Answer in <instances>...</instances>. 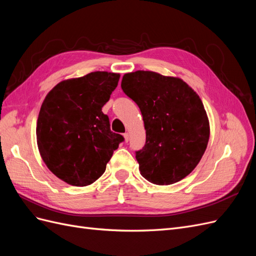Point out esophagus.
<instances>
[{
  "label": "esophagus",
  "mask_w": 256,
  "mask_h": 256,
  "mask_svg": "<svg viewBox=\"0 0 256 256\" xmlns=\"http://www.w3.org/2000/svg\"><path fill=\"white\" fill-rule=\"evenodd\" d=\"M124 138H125V142H128V141H129V134H128V132L124 134Z\"/></svg>",
  "instance_id": "34e87169"
}]
</instances>
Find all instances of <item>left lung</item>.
Segmentation results:
<instances>
[{"instance_id":"obj_1","label":"left lung","mask_w":256,"mask_h":256,"mask_svg":"<svg viewBox=\"0 0 256 256\" xmlns=\"http://www.w3.org/2000/svg\"><path fill=\"white\" fill-rule=\"evenodd\" d=\"M122 90L140 108L146 142L136 152L141 175L154 184H172L198 164L209 140L202 100L180 78L138 70L125 74Z\"/></svg>"}]
</instances>
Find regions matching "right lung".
I'll list each match as a JSON object with an SVG mask.
<instances>
[{"label": "right lung", "mask_w": 256, "mask_h": 256, "mask_svg": "<svg viewBox=\"0 0 256 256\" xmlns=\"http://www.w3.org/2000/svg\"><path fill=\"white\" fill-rule=\"evenodd\" d=\"M120 76L90 72L60 82L46 96L37 120V145L46 166L63 182L76 187L96 182L124 141L102 111Z\"/></svg>", "instance_id": "1"}]
</instances>
